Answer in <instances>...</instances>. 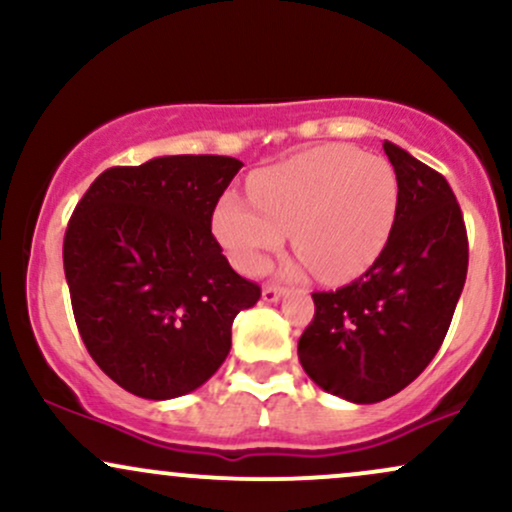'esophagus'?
I'll return each instance as SVG.
<instances>
[{
  "instance_id": "obj_1",
  "label": "esophagus",
  "mask_w": 512,
  "mask_h": 512,
  "mask_svg": "<svg viewBox=\"0 0 512 512\" xmlns=\"http://www.w3.org/2000/svg\"><path fill=\"white\" fill-rule=\"evenodd\" d=\"M281 293H284V291H281L279 286L267 284V286H264V289H262V301H264V303H276V301H279V298H281Z\"/></svg>"
}]
</instances>
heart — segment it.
I'll list each match as a JSON object with an SVG mask.
<instances>
[{
  "instance_id": "heart-1",
  "label": "heart",
  "mask_w": 512,
  "mask_h": 512,
  "mask_svg": "<svg viewBox=\"0 0 512 512\" xmlns=\"http://www.w3.org/2000/svg\"><path fill=\"white\" fill-rule=\"evenodd\" d=\"M250 202L226 195L214 233L245 274H262L291 233L298 267L346 284L380 257L395 226L399 185L390 163L354 146H317L255 173Z\"/></svg>"
}]
</instances>
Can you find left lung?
<instances>
[{"instance_id":"8db88e82","label":"left lung","mask_w":512,"mask_h":512,"mask_svg":"<svg viewBox=\"0 0 512 512\" xmlns=\"http://www.w3.org/2000/svg\"><path fill=\"white\" fill-rule=\"evenodd\" d=\"M399 185L395 226L361 279L313 293L298 339L305 373L322 390L375 404L414 383L448 334L467 279V231L448 180L397 144H383Z\"/></svg>"}]
</instances>
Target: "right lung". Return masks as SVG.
Returning <instances> with one entry per match:
<instances>
[{"mask_svg": "<svg viewBox=\"0 0 512 512\" xmlns=\"http://www.w3.org/2000/svg\"><path fill=\"white\" fill-rule=\"evenodd\" d=\"M243 163L158 156L93 180L64 233L74 320L98 368L144 399L197 390L260 286L233 272L211 214Z\"/></svg>", "mask_w": 512, "mask_h": 512, "instance_id": "right-lung-1", "label": "right lung"}]
</instances>
